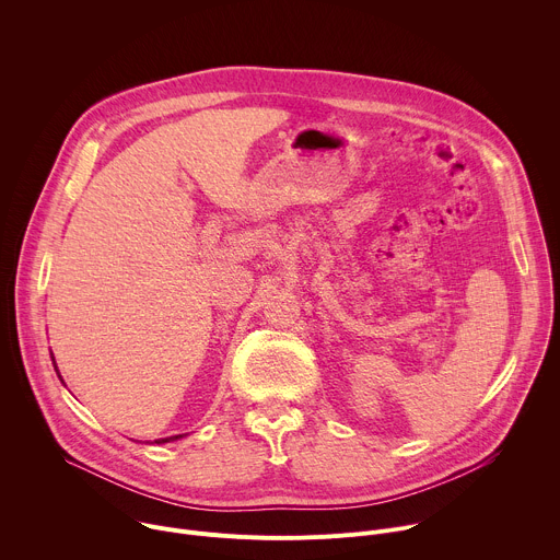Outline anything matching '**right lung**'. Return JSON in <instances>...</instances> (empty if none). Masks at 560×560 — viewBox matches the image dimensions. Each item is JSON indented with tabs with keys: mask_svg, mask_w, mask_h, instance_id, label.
I'll return each instance as SVG.
<instances>
[{
	"mask_svg": "<svg viewBox=\"0 0 560 560\" xmlns=\"http://www.w3.org/2000/svg\"><path fill=\"white\" fill-rule=\"evenodd\" d=\"M175 439H182V436H171V439H162V441H154V443H168V441H175Z\"/></svg>",
	"mask_w": 560,
	"mask_h": 560,
	"instance_id": "1",
	"label": "right lung"
}]
</instances>
